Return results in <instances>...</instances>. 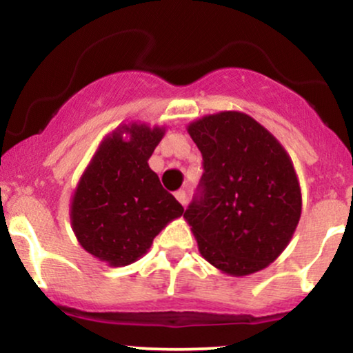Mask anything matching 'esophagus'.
<instances>
[{"mask_svg":"<svg viewBox=\"0 0 353 353\" xmlns=\"http://www.w3.org/2000/svg\"><path fill=\"white\" fill-rule=\"evenodd\" d=\"M176 199L179 201L182 205L188 204V194H185V190H177V192H176Z\"/></svg>","mask_w":353,"mask_h":353,"instance_id":"1","label":"esophagus"}]
</instances>
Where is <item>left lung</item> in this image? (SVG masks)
Returning a JSON list of instances; mask_svg holds the SVG:
<instances>
[{
  "label": "left lung",
  "mask_w": 353,
  "mask_h": 353,
  "mask_svg": "<svg viewBox=\"0 0 353 353\" xmlns=\"http://www.w3.org/2000/svg\"><path fill=\"white\" fill-rule=\"evenodd\" d=\"M188 132L204 168L184 212L201 255L234 277L265 269L290 242L302 212L289 154L239 111L204 116Z\"/></svg>",
  "instance_id": "8db88e82"
}]
</instances>
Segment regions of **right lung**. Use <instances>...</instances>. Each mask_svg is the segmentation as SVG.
Returning a JSON list of instances; mask_svg holds the SVG:
<instances>
[{"label":"right lung","mask_w":353,"mask_h":353,"mask_svg":"<svg viewBox=\"0 0 353 353\" xmlns=\"http://www.w3.org/2000/svg\"><path fill=\"white\" fill-rule=\"evenodd\" d=\"M164 131L148 124L121 125L101 143L78 182L72 230L83 249L108 265L136 262L154 237L184 214L148 164Z\"/></svg>","instance_id":"add662e5"}]
</instances>
